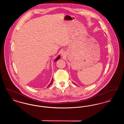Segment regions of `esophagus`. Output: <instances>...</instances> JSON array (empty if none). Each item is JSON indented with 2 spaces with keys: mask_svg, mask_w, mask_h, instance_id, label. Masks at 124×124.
<instances>
[{
  "mask_svg": "<svg viewBox=\"0 0 124 124\" xmlns=\"http://www.w3.org/2000/svg\"><path fill=\"white\" fill-rule=\"evenodd\" d=\"M65 54H64V53H62V54H61V55H62L63 57H64V56H65Z\"/></svg>",
  "mask_w": 124,
  "mask_h": 124,
  "instance_id": "esophagus-1",
  "label": "esophagus"
}]
</instances>
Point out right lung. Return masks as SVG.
Returning a JSON list of instances; mask_svg holds the SVG:
<instances>
[{
  "instance_id": "1",
  "label": "right lung",
  "mask_w": 124,
  "mask_h": 124,
  "mask_svg": "<svg viewBox=\"0 0 124 124\" xmlns=\"http://www.w3.org/2000/svg\"><path fill=\"white\" fill-rule=\"evenodd\" d=\"M60 58V55H59V56H58V57L55 59V62H56V61H57L58 59H59ZM53 78L52 79V81H51V83H50V84L48 86H48H49L50 85H51L52 84V83H53Z\"/></svg>"
}]
</instances>
